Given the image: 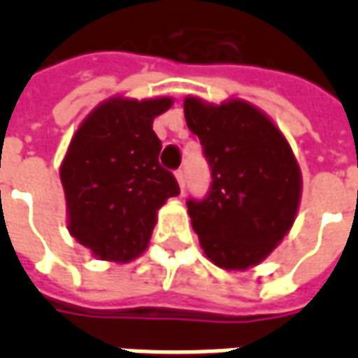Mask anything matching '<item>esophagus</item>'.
I'll list each match as a JSON object with an SVG mask.
<instances>
[{
	"label": "esophagus",
	"mask_w": 358,
	"mask_h": 358,
	"mask_svg": "<svg viewBox=\"0 0 358 358\" xmlns=\"http://www.w3.org/2000/svg\"><path fill=\"white\" fill-rule=\"evenodd\" d=\"M176 180H178L180 189L184 192V187H186V172H184V169H178V171H176Z\"/></svg>",
	"instance_id": "esophagus-1"
}]
</instances>
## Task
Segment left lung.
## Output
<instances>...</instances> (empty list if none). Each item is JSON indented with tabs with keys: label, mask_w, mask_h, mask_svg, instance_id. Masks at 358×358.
Returning a JSON list of instances; mask_svg holds the SVG:
<instances>
[{
	"label": "left lung",
	"mask_w": 358,
	"mask_h": 358,
	"mask_svg": "<svg viewBox=\"0 0 358 358\" xmlns=\"http://www.w3.org/2000/svg\"><path fill=\"white\" fill-rule=\"evenodd\" d=\"M187 128L210 169L203 199H187L201 248L220 268L243 270L272 253L295 220L301 172L289 143L263 113L240 99L184 101Z\"/></svg>",
	"instance_id": "8db88e82"
}]
</instances>
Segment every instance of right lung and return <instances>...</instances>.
Here are the masks:
<instances>
[{
    "label": "right lung",
    "instance_id": "add662e5",
    "mask_svg": "<svg viewBox=\"0 0 358 358\" xmlns=\"http://www.w3.org/2000/svg\"><path fill=\"white\" fill-rule=\"evenodd\" d=\"M171 97L109 99L74 134L61 164L69 232L103 261L128 263L141 255L157 209L180 194L174 174L159 163L161 140L153 118Z\"/></svg>",
    "mask_w": 358,
    "mask_h": 358
}]
</instances>
